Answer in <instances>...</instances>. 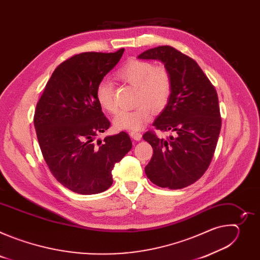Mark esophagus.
Masks as SVG:
<instances>
[{"label": "esophagus", "instance_id": "obj_1", "mask_svg": "<svg viewBox=\"0 0 260 260\" xmlns=\"http://www.w3.org/2000/svg\"><path fill=\"white\" fill-rule=\"evenodd\" d=\"M129 136H131L134 140H136V141H140V140L142 139V135H141L140 133H138V132H131V133H129Z\"/></svg>", "mask_w": 260, "mask_h": 260}]
</instances>
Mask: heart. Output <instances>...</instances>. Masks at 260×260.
<instances>
[{"instance_id": "1", "label": "heart", "mask_w": 260, "mask_h": 260, "mask_svg": "<svg viewBox=\"0 0 260 260\" xmlns=\"http://www.w3.org/2000/svg\"><path fill=\"white\" fill-rule=\"evenodd\" d=\"M117 77L138 89L134 110H123L115 115L114 126L119 131H139L151 120L150 109L160 112L168 105L172 94V76L165 66H154L151 61L131 58L117 71ZM95 98L103 110L114 113L116 104L113 85L109 80L99 82Z\"/></svg>"}]
</instances>
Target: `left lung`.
Listing matches in <instances>:
<instances>
[{"label":"left lung","instance_id":"obj_1","mask_svg":"<svg viewBox=\"0 0 260 260\" xmlns=\"http://www.w3.org/2000/svg\"><path fill=\"white\" fill-rule=\"evenodd\" d=\"M139 58L158 59L172 76V94L153 125L174 136L159 139L152 131L143 139L153 148L145 173L162 188L181 189L198 181L208 170L221 129L218 95L198 62L171 46H158Z\"/></svg>","mask_w":260,"mask_h":260}]
</instances>
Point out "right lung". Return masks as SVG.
Returning a JSON list of instances; mask_svg holds the SVG:
<instances>
[{
    "label": "right lung",
    "mask_w": 260,
    "mask_h": 260,
    "mask_svg": "<svg viewBox=\"0 0 260 260\" xmlns=\"http://www.w3.org/2000/svg\"><path fill=\"white\" fill-rule=\"evenodd\" d=\"M123 51L82 52L63 60L36 106L34 125L43 157L54 178L76 193L107 190L115 164L132 149L124 132L94 142L110 126L95 89Z\"/></svg>",
    "instance_id": "add662e5"
}]
</instances>
